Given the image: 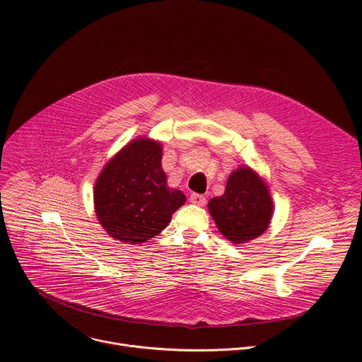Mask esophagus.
<instances>
[{"instance_id": "1", "label": "esophagus", "mask_w": 362, "mask_h": 362, "mask_svg": "<svg viewBox=\"0 0 362 362\" xmlns=\"http://www.w3.org/2000/svg\"><path fill=\"white\" fill-rule=\"evenodd\" d=\"M190 202L193 204H197V206H203L206 203V197L203 194H199V193H192L190 194Z\"/></svg>"}]
</instances>
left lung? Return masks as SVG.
<instances>
[{
    "instance_id": "8db88e82",
    "label": "left lung",
    "mask_w": 362,
    "mask_h": 362,
    "mask_svg": "<svg viewBox=\"0 0 362 362\" xmlns=\"http://www.w3.org/2000/svg\"><path fill=\"white\" fill-rule=\"evenodd\" d=\"M221 233L233 243H246L269 226L274 203L264 179L247 166L230 173L225 193L208 203Z\"/></svg>"
}]
</instances>
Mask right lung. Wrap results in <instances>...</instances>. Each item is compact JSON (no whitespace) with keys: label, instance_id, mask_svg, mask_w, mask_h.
<instances>
[{"label":"right lung","instance_id":"1","mask_svg":"<svg viewBox=\"0 0 362 362\" xmlns=\"http://www.w3.org/2000/svg\"><path fill=\"white\" fill-rule=\"evenodd\" d=\"M186 196L168 186L162 144L147 137L126 144L94 185V209L106 232L130 245L159 235Z\"/></svg>","mask_w":362,"mask_h":362}]
</instances>
